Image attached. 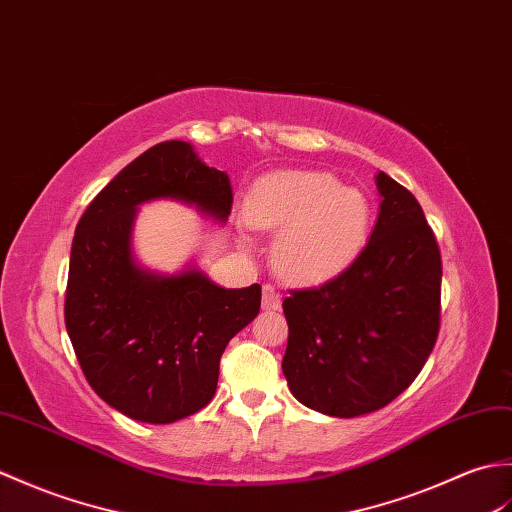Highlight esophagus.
<instances>
[{
    "mask_svg": "<svg viewBox=\"0 0 512 512\" xmlns=\"http://www.w3.org/2000/svg\"><path fill=\"white\" fill-rule=\"evenodd\" d=\"M282 304V295L274 285H265L263 287V309L265 311H278Z\"/></svg>",
    "mask_w": 512,
    "mask_h": 512,
    "instance_id": "esophagus-1",
    "label": "esophagus"
}]
</instances>
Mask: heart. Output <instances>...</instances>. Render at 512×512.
Returning <instances> with one entry per match:
<instances>
[{
	"instance_id": "heart-1",
	"label": "heart",
	"mask_w": 512,
	"mask_h": 512,
	"mask_svg": "<svg viewBox=\"0 0 512 512\" xmlns=\"http://www.w3.org/2000/svg\"><path fill=\"white\" fill-rule=\"evenodd\" d=\"M254 227L277 232L274 260L285 278L320 285L350 267L370 230L361 190L324 170H282L260 179L245 206Z\"/></svg>"
}]
</instances>
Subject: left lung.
Here are the masks:
<instances>
[{
    "mask_svg": "<svg viewBox=\"0 0 512 512\" xmlns=\"http://www.w3.org/2000/svg\"><path fill=\"white\" fill-rule=\"evenodd\" d=\"M379 219L350 267L282 302V372L302 405L337 418L377 412L423 370L440 331L442 263L410 190L377 175Z\"/></svg>",
    "mask_w": 512,
    "mask_h": 512,
    "instance_id": "left-lung-1",
    "label": "left lung"
}]
</instances>
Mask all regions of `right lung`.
Returning a JSON list of instances; mask_svg holds the SVG:
<instances>
[{"mask_svg":"<svg viewBox=\"0 0 512 512\" xmlns=\"http://www.w3.org/2000/svg\"><path fill=\"white\" fill-rule=\"evenodd\" d=\"M175 199L227 221L232 186L188 142L151 146L124 166L76 225L65 326L85 379L133 420L175 423L206 407L227 342L260 311V285L225 289L188 267L155 274L135 263L131 232L140 203Z\"/></svg>","mask_w":512,"mask_h":512,"instance_id":"right-lung-1","label":"right lung"}]
</instances>
